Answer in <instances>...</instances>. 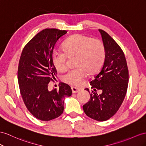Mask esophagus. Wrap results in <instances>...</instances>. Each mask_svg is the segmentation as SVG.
<instances>
[{
  "label": "esophagus",
  "instance_id": "1",
  "mask_svg": "<svg viewBox=\"0 0 146 146\" xmlns=\"http://www.w3.org/2000/svg\"><path fill=\"white\" fill-rule=\"evenodd\" d=\"M72 90L73 93H77L78 92H79L80 91V89L75 87H72Z\"/></svg>",
  "mask_w": 146,
  "mask_h": 146
}]
</instances>
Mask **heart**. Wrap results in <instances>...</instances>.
<instances>
[{
	"instance_id": "1",
	"label": "heart",
	"mask_w": 146,
	"mask_h": 146,
	"mask_svg": "<svg viewBox=\"0 0 146 146\" xmlns=\"http://www.w3.org/2000/svg\"><path fill=\"white\" fill-rule=\"evenodd\" d=\"M62 50H55L52 60L55 68L63 72L67 67V57L76 56L78 68L69 70L63 76L65 83L80 86L87 74H94L101 69L106 58V49L102 41L83 35H74L63 44Z\"/></svg>"
}]
</instances>
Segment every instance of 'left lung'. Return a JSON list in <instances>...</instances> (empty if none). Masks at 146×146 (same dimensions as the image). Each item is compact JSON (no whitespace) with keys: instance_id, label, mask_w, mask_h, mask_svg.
<instances>
[{"instance_id":"left-lung-1","label":"left lung","mask_w":146,"mask_h":146,"mask_svg":"<svg viewBox=\"0 0 146 146\" xmlns=\"http://www.w3.org/2000/svg\"><path fill=\"white\" fill-rule=\"evenodd\" d=\"M106 49L102 68L90 82V100L83 106L88 117L99 121H106L117 113L122 104L128 88V69L124 53L114 39L102 29H99ZM97 90H101L98 95ZM85 90L89 93L88 88Z\"/></svg>"}]
</instances>
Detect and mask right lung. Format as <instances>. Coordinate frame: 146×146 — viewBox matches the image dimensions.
<instances>
[{
  "label": "right lung",
  "mask_w": 146,
  "mask_h": 146,
  "mask_svg": "<svg viewBox=\"0 0 146 146\" xmlns=\"http://www.w3.org/2000/svg\"><path fill=\"white\" fill-rule=\"evenodd\" d=\"M67 33L55 28L43 29L29 41L22 51L18 68L20 93L28 110L42 121L60 116L64 99L72 94L69 85L60 83L59 89L48 91L50 81L57 72L52 60L56 42Z\"/></svg>",
  "instance_id": "1"
}]
</instances>
